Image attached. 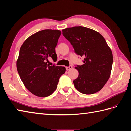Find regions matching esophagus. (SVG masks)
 I'll return each mask as SVG.
<instances>
[{"label":"esophagus","mask_w":131,"mask_h":131,"mask_svg":"<svg viewBox=\"0 0 131 131\" xmlns=\"http://www.w3.org/2000/svg\"><path fill=\"white\" fill-rule=\"evenodd\" d=\"M72 68H73V67H72V66H68V67H66V69L67 70V71H68V70L71 69Z\"/></svg>","instance_id":"34e87169"}]
</instances>
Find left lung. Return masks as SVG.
Returning a JSON list of instances; mask_svg holds the SVG:
<instances>
[{"instance_id":"1","label":"left lung","mask_w":131,"mask_h":131,"mask_svg":"<svg viewBox=\"0 0 131 131\" xmlns=\"http://www.w3.org/2000/svg\"><path fill=\"white\" fill-rule=\"evenodd\" d=\"M62 34L74 48L75 53L84 58V64L75 68L78 77L73 81L79 92L92 94L100 91L109 79L113 63L111 49L103 37L84 27L62 30Z\"/></svg>"}]
</instances>
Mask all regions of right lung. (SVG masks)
Masks as SVG:
<instances>
[{"mask_svg": "<svg viewBox=\"0 0 131 131\" xmlns=\"http://www.w3.org/2000/svg\"><path fill=\"white\" fill-rule=\"evenodd\" d=\"M61 31L45 29L31 35L20 47L17 71L27 90L39 97L52 94L57 87L65 67L48 64V58L57 59L55 48Z\"/></svg>", "mask_w": 131, "mask_h": 131, "instance_id": "1", "label": "right lung"}]
</instances>
